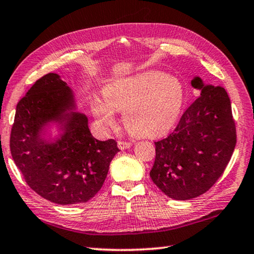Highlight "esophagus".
<instances>
[{"label": "esophagus", "instance_id": "1", "mask_svg": "<svg viewBox=\"0 0 254 254\" xmlns=\"http://www.w3.org/2000/svg\"><path fill=\"white\" fill-rule=\"evenodd\" d=\"M131 145H132V143L131 142H127V141H119V142H118V147L121 149V150L130 148Z\"/></svg>", "mask_w": 254, "mask_h": 254}]
</instances>
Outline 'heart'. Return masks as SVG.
Instances as JSON below:
<instances>
[{
  "label": "heart",
  "instance_id": "obj_1",
  "mask_svg": "<svg viewBox=\"0 0 254 254\" xmlns=\"http://www.w3.org/2000/svg\"><path fill=\"white\" fill-rule=\"evenodd\" d=\"M104 100L94 97L92 111L107 130L117 127L115 111L124 112V126L137 136H156L169 131L182 112L185 92L180 81L161 71L124 77L103 88Z\"/></svg>",
  "mask_w": 254,
  "mask_h": 254
}]
</instances>
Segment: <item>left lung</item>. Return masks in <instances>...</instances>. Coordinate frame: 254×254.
Here are the masks:
<instances>
[{
    "mask_svg": "<svg viewBox=\"0 0 254 254\" xmlns=\"http://www.w3.org/2000/svg\"><path fill=\"white\" fill-rule=\"evenodd\" d=\"M200 96L184 112L173 133L156 144L150 177L168 197L187 200L204 194L224 173L236 144L230 97L221 86L191 80Z\"/></svg>",
    "mask_w": 254,
    "mask_h": 254,
    "instance_id": "8db88e82",
    "label": "left lung"
}]
</instances>
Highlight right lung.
<instances>
[{"label": "right lung", "instance_id": "1", "mask_svg": "<svg viewBox=\"0 0 254 254\" xmlns=\"http://www.w3.org/2000/svg\"><path fill=\"white\" fill-rule=\"evenodd\" d=\"M74 94L54 72L41 77L16 105L10 149L29 187L59 205L86 203L97 194L120 149L113 139L91 134ZM57 123L61 134L46 139L45 127Z\"/></svg>", "mask_w": 254, "mask_h": 254}]
</instances>
